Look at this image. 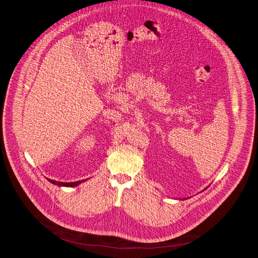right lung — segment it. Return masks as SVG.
<instances>
[{
    "mask_svg": "<svg viewBox=\"0 0 258 258\" xmlns=\"http://www.w3.org/2000/svg\"><path fill=\"white\" fill-rule=\"evenodd\" d=\"M49 181H51L54 184L59 185V186H77V185L81 183L83 180H79V181H75V182H60V181H56V180H53V179H49Z\"/></svg>",
    "mask_w": 258,
    "mask_h": 258,
    "instance_id": "right-lung-1",
    "label": "right lung"
}]
</instances>
